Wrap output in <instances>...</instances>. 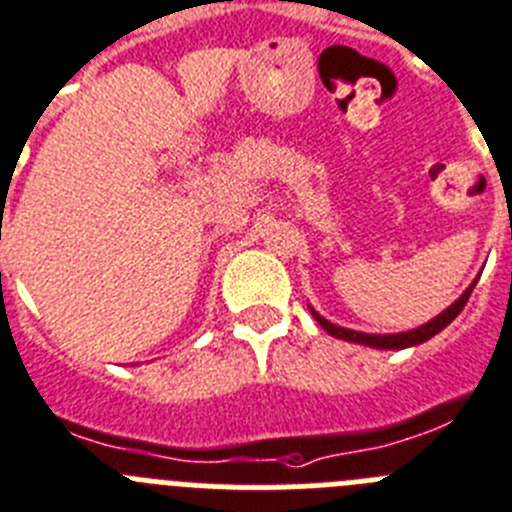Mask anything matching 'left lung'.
<instances>
[{"label": "left lung", "mask_w": 512, "mask_h": 512, "mask_svg": "<svg viewBox=\"0 0 512 512\" xmlns=\"http://www.w3.org/2000/svg\"><path fill=\"white\" fill-rule=\"evenodd\" d=\"M474 286H477V281L471 283V286L461 293L459 299L453 301L446 311H441L438 317H433L430 322L420 324V327H415V330H410V332H397V335H368V332L348 330V327H340V324H332L330 319H324L322 314L311 309V306H309V311H311V317L317 319L324 330L330 332L332 337H337V340L358 342V345H366V348H376V350H402V348H412V345H420V342L430 340V337H435L441 330H446L448 324H451L453 319L461 314V309H464L466 301H469Z\"/></svg>", "instance_id": "left-lung-1"}]
</instances>
